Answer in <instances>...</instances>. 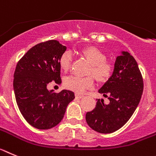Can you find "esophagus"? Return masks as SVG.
<instances>
[{"label":"esophagus","instance_id":"1","mask_svg":"<svg viewBox=\"0 0 156 156\" xmlns=\"http://www.w3.org/2000/svg\"><path fill=\"white\" fill-rule=\"evenodd\" d=\"M75 97L78 98V99H81V98L84 97V95H80V94L76 93V94H75Z\"/></svg>","mask_w":156,"mask_h":156}]
</instances>
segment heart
I'll return each instance as SVG.
<instances>
[{
  "label": "heart",
  "instance_id": "obj_1",
  "mask_svg": "<svg viewBox=\"0 0 156 156\" xmlns=\"http://www.w3.org/2000/svg\"><path fill=\"white\" fill-rule=\"evenodd\" d=\"M82 54L92 64L91 71L99 81H105L111 76L113 71V65L109 61H105L104 54L99 49L89 47L83 49ZM72 62V54L70 51L64 52L61 55L59 64L61 69L68 71ZM64 85L69 90L77 93H83L86 89L94 85V78L92 75L78 76L72 75L66 77L64 80Z\"/></svg>",
  "mask_w": 156,
  "mask_h": 156
}]
</instances>
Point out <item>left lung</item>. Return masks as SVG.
Segmentation results:
<instances>
[{
  "label": "left lung",
  "mask_w": 156,
  "mask_h": 156,
  "mask_svg": "<svg viewBox=\"0 0 156 156\" xmlns=\"http://www.w3.org/2000/svg\"><path fill=\"white\" fill-rule=\"evenodd\" d=\"M143 79L135 59L122 51L116 57L113 74L99 89L109 102L96 99L95 109L85 116L88 126L102 134H109L121 128L131 117L141 100Z\"/></svg>",
  "instance_id": "8db88e82"
}]
</instances>
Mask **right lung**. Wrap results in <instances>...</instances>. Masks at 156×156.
<instances>
[{
  "label": "right lung",
  "instance_id": "obj_1",
  "mask_svg": "<svg viewBox=\"0 0 156 156\" xmlns=\"http://www.w3.org/2000/svg\"><path fill=\"white\" fill-rule=\"evenodd\" d=\"M67 47L57 40L39 43L18 62L13 87L21 113L31 126L40 130L55 127L62 120L75 93L63 89L49 91L52 81L61 83L59 61Z\"/></svg>",
  "mask_w": 156,
  "mask_h": 156
}]
</instances>
